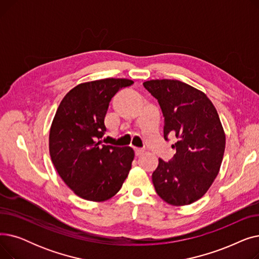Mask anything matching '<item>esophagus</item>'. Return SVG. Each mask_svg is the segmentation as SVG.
Returning a JSON list of instances; mask_svg holds the SVG:
<instances>
[{"instance_id":"1","label":"esophagus","mask_w":259,"mask_h":259,"mask_svg":"<svg viewBox=\"0 0 259 259\" xmlns=\"http://www.w3.org/2000/svg\"><path fill=\"white\" fill-rule=\"evenodd\" d=\"M134 153H135V156L139 157V156L143 155V154L145 153V151H144V150H142V149H135V150H134Z\"/></svg>"}]
</instances>
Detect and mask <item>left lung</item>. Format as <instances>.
<instances>
[{
    "label": "left lung",
    "instance_id": "obj_1",
    "mask_svg": "<svg viewBox=\"0 0 259 259\" xmlns=\"http://www.w3.org/2000/svg\"><path fill=\"white\" fill-rule=\"evenodd\" d=\"M144 87L158 101L164 137L178 142L173 158L158 159L152 183L158 196L181 207L201 198L220 172L226 134L213 103L202 91L178 79H151Z\"/></svg>",
    "mask_w": 259,
    "mask_h": 259
}]
</instances>
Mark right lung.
<instances>
[{"label":"right lung","instance_id":"obj_1","mask_svg":"<svg viewBox=\"0 0 259 259\" xmlns=\"http://www.w3.org/2000/svg\"><path fill=\"white\" fill-rule=\"evenodd\" d=\"M127 78H104L81 83L59 105L49 132V153L61 179L72 191L90 201H105L121 188L131 169L130 147L101 145L109 103Z\"/></svg>","mask_w":259,"mask_h":259}]
</instances>
